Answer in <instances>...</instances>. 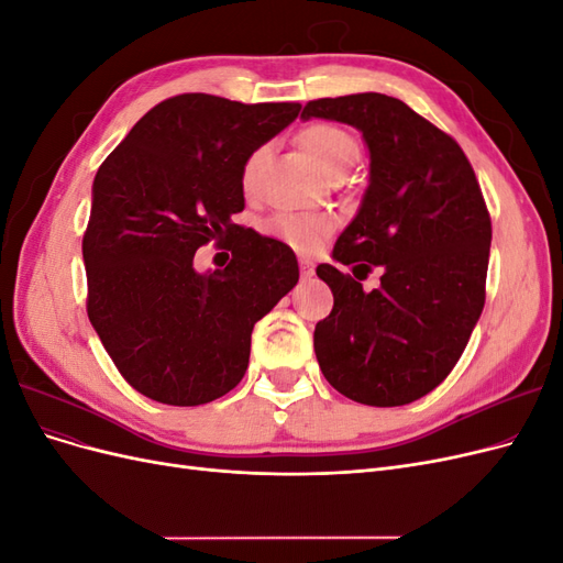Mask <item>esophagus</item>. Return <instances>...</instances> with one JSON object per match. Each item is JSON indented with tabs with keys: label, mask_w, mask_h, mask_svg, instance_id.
<instances>
[{
	"label": "esophagus",
	"mask_w": 563,
	"mask_h": 563,
	"mask_svg": "<svg viewBox=\"0 0 563 563\" xmlns=\"http://www.w3.org/2000/svg\"><path fill=\"white\" fill-rule=\"evenodd\" d=\"M300 275L308 279V277H312L314 275V265L310 263V261H300Z\"/></svg>",
	"instance_id": "34e87169"
}]
</instances>
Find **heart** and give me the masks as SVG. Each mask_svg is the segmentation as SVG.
I'll return each mask as SVG.
<instances>
[{
	"label": "heart",
	"instance_id": "1",
	"mask_svg": "<svg viewBox=\"0 0 563 563\" xmlns=\"http://www.w3.org/2000/svg\"><path fill=\"white\" fill-rule=\"evenodd\" d=\"M300 147L308 152V157L321 168L329 178L343 176L345 168H350L360 159V145L352 135L335 124L317 122L300 129L298 133ZM267 147H255L251 155L244 159L242 166V190L251 195L258 185L261 166L265 162ZM267 234L275 236L282 244L291 246L298 253H312L321 246L323 240H329L335 230V220L327 213H294L282 211L272 216L265 223Z\"/></svg>",
	"mask_w": 563,
	"mask_h": 563
}]
</instances>
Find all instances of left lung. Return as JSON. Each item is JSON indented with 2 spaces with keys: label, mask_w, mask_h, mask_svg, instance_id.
I'll list each match as a JSON object with an SVG mask.
<instances>
[{
  "label": "left lung",
  "mask_w": 563,
  "mask_h": 563,
  "mask_svg": "<svg viewBox=\"0 0 563 563\" xmlns=\"http://www.w3.org/2000/svg\"><path fill=\"white\" fill-rule=\"evenodd\" d=\"M360 129L371 159L335 263L317 267L333 291V310L314 329L319 368L352 401L411 404L444 383L484 310L490 216L482 187L451 135L399 98H319L300 114ZM373 266L382 286L364 292Z\"/></svg>",
  "instance_id": "8db88e82"
}]
</instances>
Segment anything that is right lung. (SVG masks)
I'll list each match as a JSON object with an SVG mask.
<instances>
[{
  "mask_svg": "<svg viewBox=\"0 0 563 563\" xmlns=\"http://www.w3.org/2000/svg\"><path fill=\"white\" fill-rule=\"evenodd\" d=\"M298 112V103L174 96L100 164L81 242L87 312L141 395L168 406L228 395L246 373L253 323L298 284L291 249L232 223L244 209V159ZM209 241L233 261L201 276L194 253Z\"/></svg>",
  "mask_w": 563,
  "mask_h": 563,
  "instance_id": "add662e5",
  "label": "right lung"
}]
</instances>
